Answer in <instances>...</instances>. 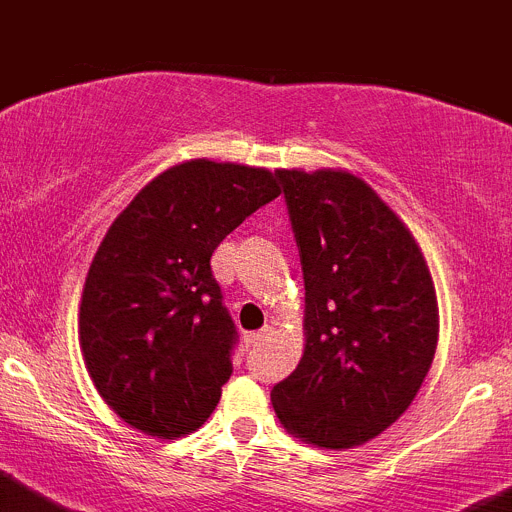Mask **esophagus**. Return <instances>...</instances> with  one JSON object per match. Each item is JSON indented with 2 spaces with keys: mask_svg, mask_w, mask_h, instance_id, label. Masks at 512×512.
<instances>
[{
  "mask_svg": "<svg viewBox=\"0 0 512 512\" xmlns=\"http://www.w3.org/2000/svg\"><path fill=\"white\" fill-rule=\"evenodd\" d=\"M270 336H273V326H262L260 331H255V334L247 336V344H250V347H257V344L267 342Z\"/></svg>",
  "mask_w": 512,
  "mask_h": 512,
  "instance_id": "esophagus-1",
  "label": "esophagus"
}]
</instances>
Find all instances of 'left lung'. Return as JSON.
<instances>
[{
  "label": "left lung",
  "instance_id": "left-lung-1",
  "mask_svg": "<svg viewBox=\"0 0 512 512\" xmlns=\"http://www.w3.org/2000/svg\"><path fill=\"white\" fill-rule=\"evenodd\" d=\"M301 252L303 357L270 393L288 434L367 444L426 380L439 342L431 270L411 229L349 170H275Z\"/></svg>",
  "mask_w": 512,
  "mask_h": 512
}]
</instances>
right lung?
Returning a JSON list of instances; mask_svg holds the SVG:
<instances>
[{"label":"right lung","mask_w":512,"mask_h":512,"mask_svg":"<svg viewBox=\"0 0 512 512\" xmlns=\"http://www.w3.org/2000/svg\"><path fill=\"white\" fill-rule=\"evenodd\" d=\"M278 196L267 168L186 160L147 183L104 234L78 342L94 388L127 426L178 439L214 413L237 331L211 252Z\"/></svg>","instance_id":"add662e5"}]
</instances>
